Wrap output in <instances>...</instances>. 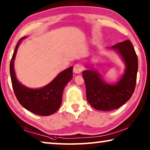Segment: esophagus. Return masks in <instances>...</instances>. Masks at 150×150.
I'll return each instance as SVG.
<instances>
[{
    "mask_svg": "<svg viewBox=\"0 0 150 150\" xmlns=\"http://www.w3.org/2000/svg\"><path fill=\"white\" fill-rule=\"evenodd\" d=\"M83 66L80 64H79V63L75 65L74 67H73V72L75 73H80L83 71Z\"/></svg>",
    "mask_w": 150,
    "mask_h": 150,
    "instance_id": "1",
    "label": "esophagus"
}]
</instances>
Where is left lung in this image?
Segmentation results:
<instances>
[{
  "instance_id": "left-lung-1",
  "label": "left lung",
  "mask_w": 150,
  "mask_h": 150,
  "mask_svg": "<svg viewBox=\"0 0 150 150\" xmlns=\"http://www.w3.org/2000/svg\"><path fill=\"white\" fill-rule=\"evenodd\" d=\"M110 48L121 55L126 67L124 75L116 85L105 83L92 69L82 73L87 101L94 108L99 110L107 111L120 107L131 98L136 84L138 61L131 42L127 40Z\"/></svg>"
}]
</instances>
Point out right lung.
Returning a JSON list of instances; mask_svg holds the SVG:
<instances>
[{"mask_svg": "<svg viewBox=\"0 0 150 150\" xmlns=\"http://www.w3.org/2000/svg\"><path fill=\"white\" fill-rule=\"evenodd\" d=\"M15 48L10 63V73L12 85L17 100L28 110L40 116H49L55 112L62 102V94L65 85L73 77V67L63 71L52 82L39 89H31L18 81L14 69V60L20 42Z\"/></svg>", "mask_w": 150, "mask_h": 150, "instance_id": "right-lung-1", "label": "right lung"}]
</instances>
